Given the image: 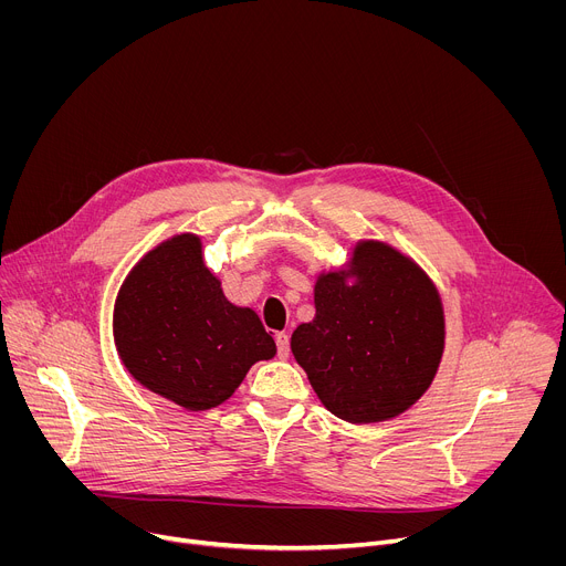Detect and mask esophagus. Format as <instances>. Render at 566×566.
<instances>
[{
  "label": "esophagus",
  "mask_w": 566,
  "mask_h": 566,
  "mask_svg": "<svg viewBox=\"0 0 566 566\" xmlns=\"http://www.w3.org/2000/svg\"><path fill=\"white\" fill-rule=\"evenodd\" d=\"M275 343H277V356L280 358H289V352H291V340L286 334H277L275 336Z\"/></svg>",
  "instance_id": "1"
}]
</instances>
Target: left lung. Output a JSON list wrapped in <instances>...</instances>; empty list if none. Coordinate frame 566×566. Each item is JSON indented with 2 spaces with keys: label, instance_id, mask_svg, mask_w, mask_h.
<instances>
[{
  "label": "left lung",
  "instance_id": "left-lung-1",
  "mask_svg": "<svg viewBox=\"0 0 566 566\" xmlns=\"http://www.w3.org/2000/svg\"><path fill=\"white\" fill-rule=\"evenodd\" d=\"M315 317L291 352L332 415L378 423L412 408L446 345L443 304L426 271L385 241H358L347 269L319 273Z\"/></svg>",
  "mask_w": 566,
  "mask_h": 566
}]
</instances>
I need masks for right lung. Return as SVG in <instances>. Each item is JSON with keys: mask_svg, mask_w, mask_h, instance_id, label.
Masks as SVG:
<instances>
[{"mask_svg": "<svg viewBox=\"0 0 566 566\" xmlns=\"http://www.w3.org/2000/svg\"><path fill=\"white\" fill-rule=\"evenodd\" d=\"M114 343L143 387L192 412L221 406L277 352L258 313L226 300L192 232L160 241L129 271L114 304Z\"/></svg>", "mask_w": 566, "mask_h": 566, "instance_id": "right-lung-1", "label": "right lung"}]
</instances>
